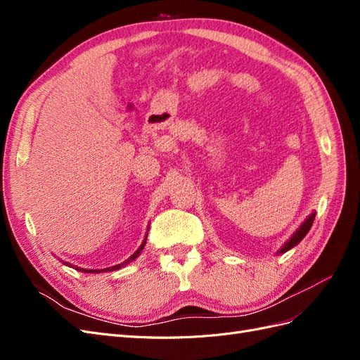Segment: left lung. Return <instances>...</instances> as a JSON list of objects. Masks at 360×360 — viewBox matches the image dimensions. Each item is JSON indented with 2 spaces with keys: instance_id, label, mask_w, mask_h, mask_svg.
<instances>
[{
  "instance_id": "left-lung-1",
  "label": "left lung",
  "mask_w": 360,
  "mask_h": 360,
  "mask_svg": "<svg viewBox=\"0 0 360 360\" xmlns=\"http://www.w3.org/2000/svg\"><path fill=\"white\" fill-rule=\"evenodd\" d=\"M314 219H315V212L311 213V214L307 217V221H304V222L297 228L296 233H294V234L290 237V240H287L285 245L278 250V254H284V252H287V250H290L291 248L296 246L297 243H300L302 238H303L304 236H307L308 231L311 230V226H312V224H314Z\"/></svg>"
}]
</instances>
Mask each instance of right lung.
Returning a JSON list of instances; mask_svg holds the SVG:
<instances>
[{"instance_id": "1", "label": "right lung", "mask_w": 360, "mask_h": 360, "mask_svg": "<svg viewBox=\"0 0 360 360\" xmlns=\"http://www.w3.org/2000/svg\"><path fill=\"white\" fill-rule=\"evenodd\" d=\"M146 242H147V236H146V238L143 240V243H141V246L135 250L134 252V255L132 257H129L126 261H123L122 264H117V266H112V267H108V269H101V270H86V269H81V267H76V270H79V271H84V274H101V271H112V270H118V269H122V267H124L126 264H129V263H132V261L141 254V250L144 249V246H146ZM64 264H68V266H72V264H69V263H64Z\"/></svg>"}]
</instances>
